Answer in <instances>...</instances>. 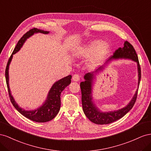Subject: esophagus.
<instances>
[{"mask_svg":"<svg viewBox=\"0 0 151 151\" xmlns=\"http://www.w3.org/2000/svg\"><path fill=\"white\" fill-rule=\"evenodd\" d=\"M80 76L78 74L74 75L72 77V80L74 81H78L80 80Z\"/></svg>","mask_w":151,"mask_h":151,"instance_id":"1","label":"esophagus"}]
</instances>
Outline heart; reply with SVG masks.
<instances>
[{"label": "heart", "mask_w": 151, "mask_h": 151, "mask_svg": "<svg viewBox=\"0 0 151 151\" xmlns=\"http://www.w3.org/2000/svg\"><path fill=\"white\" fill-rule=\"evenodd\" d=\"M109 50V45L107 42L96 40L81 47L76 54L86 58L92 56L90 59V64L94 66L105 56Z\"/></svg>", "instance_id": "b5f03b06"}]
</instances>
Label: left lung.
<instances>
[{
    "instance_id": "8db88e82",
    "label": "left lung",
    "mask_w": 151,
    "mask_h": 151,
    "mask_svg": "<svg viewBox=\"0 0 151 151\" xmlns=\"http://www.w3.org/2000/svg\"><path fill=\"white\" fill-rule=\"evenodd\" d=\"M119 58L130 59L136 62L137 64L138 71V88L130 102L122 109L108 112H103L99 109L94 104L93 101L92 92L93 79L99 72L103 70L105 66L113 60ZM84 81L80 83L81 91V102H82L83 111L85 116L93 123L97 124H107L117 121L122 118L127 113L130 111L134 106L137 99L138 89L141 79V70L137 54L133 47L127 41L124 43L123 47H119L116 50L113 55L107 59L104 64L100 66L96 70L86 73L84 76Z\"/></svg>"
}]
</instances>
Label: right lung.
Returning <instances> with one entry per match:
<instances>
[{"label":"right lung","instance_id":"right-lung-1","mask_svg":"<svg viewBox=\"0 0 151 151\" xmlns=\"http://www.w3.org/2000/svg\"><path fill=\"white\" fill-rule=\"evenodd\" d=\"M38 33L48 34L49 33V32L44 31V30L35 28L30 29L29 32L26 33L18 41V44H17L13 52H12L9 59L6 69L5 75L10 100L15 108L21 114L24 116V117L27 118L30 120H32L33 122L38 123H44L50 121V120L54 118L58 114L60 110V107H61V93L63 91L64 89L71 83V79L72 77L71 75H68L64 77V78H63L59 80L55 81L50 88L46 99L44 102L43 103L42 105L40 106L39 107H38L36 109L29 111H27L21 108L17 104L13 96L11 94L9 87V65L12 61V57H13V55L15 54L16 52H18L21 49V47H23L24 43L28 38L33 35L35 33Z\"/></svg>","mask_w":151,"mask_h":151}]
</instances>
